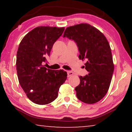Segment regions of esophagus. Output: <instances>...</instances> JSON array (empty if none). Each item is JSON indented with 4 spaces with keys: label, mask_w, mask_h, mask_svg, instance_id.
Listing matches in <instances>:
<instances>
[{
    "label": "esophagus",
    "mask_w": 132,
    "mask_h": 132,
    "mask_svg": "<svg viewBox=\"0 0 132 132\" xmlns=\"http://www.w3.org/2000/svg\"><path fill=\"white\" fill-rule=\"evenodd\" d=\"M68 77L71 76L73 75V72L71 71H68Z\"/></svg>",
    "instance_id": "1"
}]
</instances>
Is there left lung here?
Returning a JSON list of instances; mask_svg holds the SVG:
<instances>
[{
    "label": "left lung",
    "instance_id": "8db88e82",
    "mask_svg": "<svg viewBox=\"0 0 132 132\" xmlns=\"http://www.w3.org/2000/svg\"><path fill=\"white\" fill-rule=\"evenodd\" d=\"M63 37L76 42L79 59L86 61L85 69L88 72L79 77L80 84L75 88L77 97L84 103H96L106 95L114 70L108 41L101 32L88 24L69 27Z\"/></svg>",
    "mask_w": 132,
    "mask_h": 132
}]
</instances>
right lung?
Here are the masks:
<instances>
[{"mask_svg": "<svg viewBox=\"0 0 132 132\" xmlns=\"http://www.w3.org/2000/svg\"><path fill=\"white\" fill-rule=\"evenodd\" d=\"M64 30V27H38L30 31L19 45L16 60L18 79L27 97L35 104L46 105L54 101L67 79L66 71L44 66L53 45Z\"/></svg>", "mask_w": 132, "mask_h": 132, "instance_id": "obj_1", "label": "right lung"}]
</instances>
